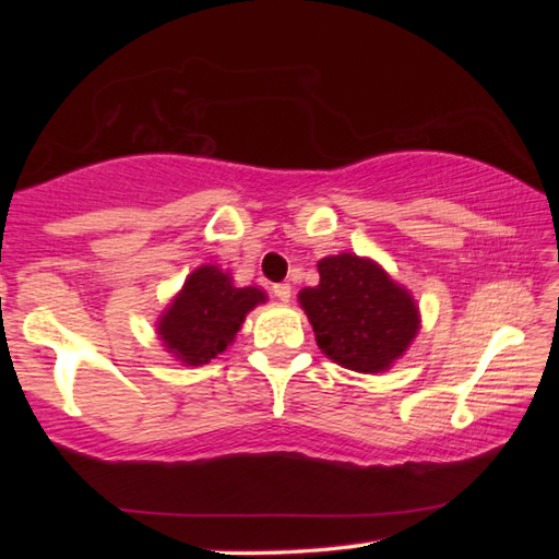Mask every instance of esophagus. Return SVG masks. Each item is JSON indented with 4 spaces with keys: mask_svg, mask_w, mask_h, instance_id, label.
I'll return each mask as SVG.
<instances>
[{
    "mask_svg": "<svg viewBox=\"0 0 559 559\" xmlns=\"http://www.w3.org/2000/svg\"><path fill=\"white\" fill-rule=\"evenodd\" d=\"M273 296H276L281 302H288L293 296L290 283H276V286H273Z\"/></svg>",
    "mask_w": 559,
    "mask_h": 559,
    "instance_id": "34e87169",
    "label": "esophagus"
}]
</instances>
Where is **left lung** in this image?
<instances>
[{
	"mask_svg": "<svg viewBox=\"0 0 559 559\" xmlns=\"http://www.w3.org/2000/svg\"><path fill=\"white\" fill-rule=\"evenodd\" d=\"M318 273L320 283L302 288L298 302L313 325L320 353L353 372L392 370L421 330L412 290L374 259L357 253L320 259Z\"/></svg>",
	"mask_w": 559,
	"mask_h": 559,
	"instance_id": "8db88e82",
	"label": "left lung"
}]
</instances>
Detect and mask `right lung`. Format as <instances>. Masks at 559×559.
<instances>
[{
  "label": "right lung",
  "mask_w": 559,
  "mask_h": 559,
  "mask_svg": "<svg viewBox=\"0 0 559 559\" xmlns=\"http://www.w3.org/2000/svg\"><path fill=\"white\" fill-rule=\"evenodd\" d=\"M266 300V290L236 288L229 271L202 263L157 316L155 333L177 362L200 367L222 355L236 340L246 316Z\"/></svg>",
  "instance_id": "right-lung-1"
}]
</instances>
